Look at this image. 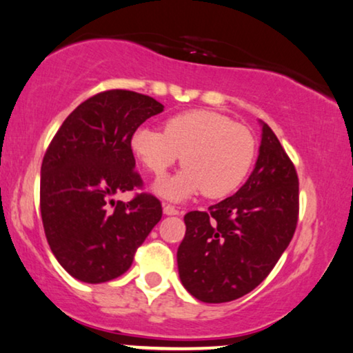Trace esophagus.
<instances>
[{"mask_svg":"<svg viewBox=\"0 0 353 353\" xmlns=\"http://www.w3.org/2000/svg\"><path fill=\"white\" fill-rule=\"evenodd\" d=\"M163 212H165L166 216H176V214H179V210H176V208L171 205H165L163 206Z\"/></svg>","mask_w":353,"mask_h":353,"instance_id":"obj_1","label":"esophagus"}]
</instances>
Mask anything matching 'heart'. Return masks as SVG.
Segmentation results:
<instances>
[{
  "instance_id": "obj_1",
  "label": "heart",
  "mask_w": 353,
  "mask_h": 353,
  "mask_svg": "<svg viewBox=\"0 0 353 353\" xmlns=\"http://www.w3.org/2000/svg\"><path fill=\"white\" fill-rule=\"evenodd\" d=\"M132 155L152 176L160 177L181 160L176 176L155 185L166 200L181 201L205 190L210 198L225 196L240 187L254 160V137L222 113L188 110L172 115L163 131L139 126L129 137Z\"/></svg>"
}]
</instances>
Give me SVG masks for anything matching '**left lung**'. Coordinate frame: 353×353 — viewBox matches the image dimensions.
Segmentation results:
<instances>
[{"instance_id": "1", "label": "left lung", "mask_w": 353, "mask_h": 353, "mask_svg": "<svg viewBox=\"0 0 353 353\" xmlns=\"http://www.w3.org/2000/svg\"><path fill=\"white\" fill-rule=\"evenodd\" d=\"M262 128L259 157L251 176L232 196L183 217L185 236L177 250L185 290L208 304L235 301L259 286L294 235L299 181L269 125Z\"/></svg>"}]
</instances>
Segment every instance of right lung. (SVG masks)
Masks as SVG:
<instances>
[{
    "label": "right lung",
    "mask_w": 353,
    "mask_h": 353,
    "mask_svg": "<svg viewBox=\"0 0 353 353\" xmlns=\"http://www.w3.org/2000/svg\"><path fill=\"white\" fill-rule=\"evenodd\" d=\"M163 108L153 97L125 89L96 94L67 117L49 143L39 182L43 227L59 264L79 281L96 285L125 274L161 219L153 195L141 193L128 203L112 196L141 187L129 137Z\"/></svg>",
    "instance_id": "add662e5"
}]
</instances>
